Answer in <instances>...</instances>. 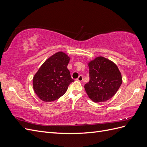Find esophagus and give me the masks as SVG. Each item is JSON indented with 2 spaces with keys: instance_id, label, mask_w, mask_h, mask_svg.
Listing matches in <instances>:
<instances>
[{
  "instance_id": "esophagus-1",
  "label": "esophagus",
  "mask_w": 147,
  "mask_h": 147,
  "mask_svg": "<svg viewBox=\"0 0 147 147\" xmlns=\"http://www.w3.org/2000/svg\"><path fill=\"white\" fill-rule=\"evenodd\" d=\"M77 81H79V82H82L83 80V76L82 75H80V76L78 77V78L77 79Z\"/></svg>"
}]
</instances>
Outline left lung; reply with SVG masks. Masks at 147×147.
I'll return each mask as SVG.
<instances>
[{
	"instance_id": "obj_1",
	"label": "left lung",
	"mask_w": 147,
	"mask_h": 147,
	"mask_svg": "<svg viewBox=\"0 0 147 147\" xmlns=\"http://www.w3.org/2000/svg\"><path fill=\"white\" fill-rule=\"evenodd\" d=\"M88 65L90 81L84 88L89 98L96 103L112 98L123 81L118 66L103 56H97L89 61Z\"/></svg>"
}]
</instances>
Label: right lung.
Masks as SVG:
<instances>
[{
	"mask_svg": "<svg viewBox=\"0 0 147 147\" xmlns=\"http://www.w3.org/2000/svg\"><path fill=\"white\" fill-rule=\"evenodd\" d=\"M70 57L63 51L53 55L44 62L33 77V89L40 99L54 101L65 94L71 78L67 69Z\"/></svg>",
	"mask_w": 147,
	"mask_h": 147,
	"instance_id": "add662e5",
	"label": "right lung"
}]
</instances>
